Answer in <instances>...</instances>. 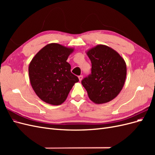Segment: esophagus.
<instances>
[{"label": "esophagus", "mask_w": 155, "mask_h": 155, "mask_svg": "<svg viewBox=\"0 0 155 155\" xmlns=\"http://www.w3.org/2000/svg\"><path fill=\"white\" fill-rule=\"evenodd\" d=\"M78 78H79V81H81V80L83 79V76H78Z\"/></svg>", "instance_id": "1"}]
</instances>
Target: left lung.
I'll use <instances>...</instances> for the list:
<instances>
[{
    "mask_svg": "<svg viewBox=\"0 0 155 155\" xmlns=\"http://www.w3.org/2000/svg\"><path fill=\"white\" fill-rule=\"evenodd\" d=\"M92 63L91 74L81 81L88 97L96 104L109 102L118 96L125 81L126 63L109 46L97 45L87 51Z\"/></svg>",
    "mask_w": 155,
    "mask_h": 155,
    "instance_id": "obj_1",
    "label": "left lung"
}]
</instances>
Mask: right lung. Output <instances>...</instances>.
Returning <instances> with one entry per match:
<instances>
[{
    "instance_id": "right-lung-1",
    "label": "right lung",
    "mask_w": 155,
    "mask_h": 155,
    "mask_svg": "<svg viewBox=\"0 0 155 155\" xmlns=\"http://www.w3.org/2000/svg\"><path fill=\"white\" fill-rule=\"evenodd\" d=\"M74 48L50 43L41 49L30 63L28 73L32 88L41 100L59 105L66 100L78 78L67 61Z\"/></svg>"
}]
</instances>
